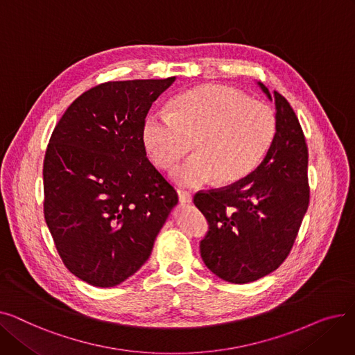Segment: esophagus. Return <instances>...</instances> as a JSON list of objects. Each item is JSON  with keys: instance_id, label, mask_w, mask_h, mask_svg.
Returning a JSON list of instances; mask_svg holds the SVG:
<instances>
[{"instance_id": "esophagus-1", "label": "esophagus", "mask_w": 355, "mask_h": 355, "mask_svg": "<svg viewBox=\"0 0 355 355\" xmlns=\"http://www.w3.org/2000/svg\"><path fill=\"white\" fill-rule=\"evenodd\" d=\"M178 200H180L181 204H191L193 197L187 191H178Z\"/></svg>"}]
</instances>
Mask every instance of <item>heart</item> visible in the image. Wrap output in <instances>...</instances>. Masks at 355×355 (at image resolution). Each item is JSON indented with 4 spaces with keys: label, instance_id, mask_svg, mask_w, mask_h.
Here are the masks:
<instances>
[{
    "label": "heart",
    "instance_id": "b5f03b06",
    "mask_svg": "<svg viewBox=\"0 0 355 355\" xmlns=\"http://www.w3.org/2000/svg\"><path fill=\"white\" fill-rule=\"evenodd\" d=\"M144 142L154 161L170 170L194 142L196 155L178 165L171 180L198 189L217 180L233 184L252 174L276 135L273 109L246 93L206 85L178 95L170 112H153L144 122Z\"/></svg>",
    "mask_w": 355,
    "mask_h": 355
}]
</instances>
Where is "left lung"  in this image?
Here are the masks:
<instances>
[{"mask_svg":"<svg viewBox=\"0 0 355 355\" xmlns=\"http://www.w3.org/2000/svg\"><path fill=\"white\" fill-rule=\"evenodd\" d=\"M257 86L276 109L268 154L246 178L194 197L209 221L200 243L202 262L230 284L254 282L282 265L309 204L308 148L300 121L281 93Z\"/></svg>","mask_w":355,"mask_h":355,"instance_id":"8db88e82","label":"left lung"}]
</instances>
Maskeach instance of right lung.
<instances>
[{"mask_svg":"<svg viewBox=\"0 0 355 355\" xmlns=\"http://www.w3.org/2000/svg\"><path fill=\"white\" fill-rule=\"evenodd\" d=\"M175 78L107 82L74 101L54 128L44 218L63 263L112 288L137 273L178 196L146 158L144 122Z\"/></svg>","mask_w":355,"mask_h":355,"instance_id":"obj_1","label":"right lung"}]
</instances>
